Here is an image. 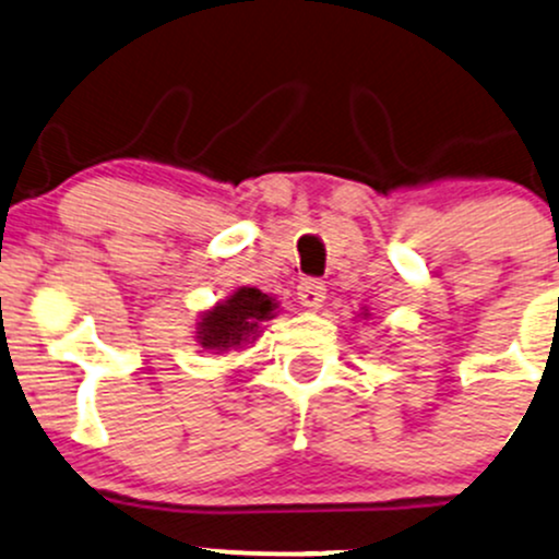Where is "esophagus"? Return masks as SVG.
I'll return each mask as SVG.
<instances>
[{
	"label": "esophagus",
	"mask_w": 559,
	"mask_h": 559,
	"mask_svg": "<svg viewBox=\"0 0 559 559\" xmlns=\"http://www.w3.org/2000/svg\"><path fill=\"white\" fill-rule=\"evenodd\" d=\"M297 297L299 302H302V308L318 310L321 308L323 297H326V286H323V281L318 278H305L302 284L297 286Z\"/></svg>",
	"instance_id": "esophagus-1"
}]
</instances>
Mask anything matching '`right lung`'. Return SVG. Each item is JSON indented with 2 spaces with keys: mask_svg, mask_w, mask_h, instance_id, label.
I'll list each match as a JSON object with an SVG mask.
<instances>
[{
  "mask_svg": "<svg viewBox=\"0 0 559 559\" xmlns=\"http://www.w3.org/2000/svg\"><path fill=\"white\" fill-rule=\"evenodd\" d=\"M273 310L275 305L267 294L241 286L233 297L219 302L217 308L204 312L195 334H199V342L206 349H219L223 353V349L254 340L260 323L273 318Z\"/></svg>",
  "mask_w": 559,
  "mask_h": 559,
  "instance_id": "add662e5",
  "label": "right lung"
}]
</instances>
